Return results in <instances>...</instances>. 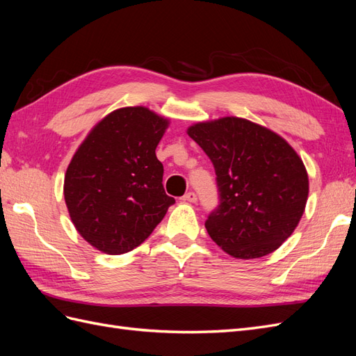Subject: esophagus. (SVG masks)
<instances>
[{"label":"esophagus","mask_w":356,"mask_h":356,"mask_svg":"<svg viewBox=\"0 0 356 356\" xmlns=\"http://www.w3.org/2000/svg\"><path fill=\"white\" fill-rule=\"evenodd\" d=\"M181 200H182V202H190V203H195V202L197 200V195H196L195 191H188L187 195H184V196L181 197Z\"/></svg>","instance_id":"esophagus-1"}]
</instances>
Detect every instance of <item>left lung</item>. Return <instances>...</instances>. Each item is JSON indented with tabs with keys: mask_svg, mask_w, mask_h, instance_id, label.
Instances as JSON below:
<instances>
[{
	"mask_svg": "<svg viewBox=\"0 0 356 356\" xmlns=\"http://www.w3.org/2000/svg\"><path fill=\"white\" fill-rule=\"evenodd\" d=\"M188 136L217 175L220 202L204 221L211 239L243 260L277 250L297 227L309 195L298 154L275 132L239 117L197 123Z\"/></svg>",
	"mask_w": 356,
	"mask_h": 356,
	"instance_id": "obj_1",
	"label": "left lung"
}]
</instances>
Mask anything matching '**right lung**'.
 I'll list each match as a JSON object with an SVG mask.
<instances>
[{
	"label": "right lung",
	"mask_w": 356,
	"mask_h": 356,
	"mask_svg": "<svg viewBox=\"0 0 356 356\" xmlns=\"http://www.w3.org/2000/svg\"><path fill=\"white\" fill-rule=\"evenodd\" d=\"M166 127L148 108L127 106L96 124L74 154L63 195L75 229L99 251L135 250L175 203L156 157Z\"/></svg>",
	"instance_id": "1"
}]
</instances>
